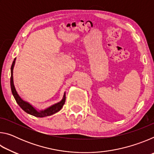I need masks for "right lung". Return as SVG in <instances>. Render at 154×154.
Returning <instances> with one entry per match:
<instances>
[{
  "label": "right lung",
  "mask_w": 154,
  "mask_h": 154,
  "mask_svg": "<svg viewBox=\"0 0 154 154\" xmlns=\"http://www.w3.org/2000/svg\"><path fill=\"white\" fill-rule=\"evenodd\" d=\"M15 62V58L14 59V62H13L11 67V79H10V83H11V89L12 94L13 95H14L17 103L18 104V105H19L25 112H26L27 113L32 115V116H34L35 117H37V118H43V117L51 116V115L56 113L60 110L64 105L65 100H66V95H65V94H64L63 99H62L60 102L52 105L51 106H50V107L45 109V110L41 111L39 112L36 111V109L34 108L32 105H30L29 103L26 102L24 100H23L22 99L20 98V96L18 95L17 91L15 88L14 84V79H13V70H14Z\"/></svg>",
  "instance_id": "right-lung-1"
}]
</instances>
